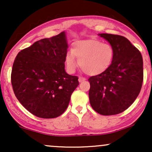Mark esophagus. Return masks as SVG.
<instances>
[{"instance_id": "1", "label": "esophagus", "mask_w": 152, "mask_h": 152, "mask_svg": "<svg viewBox=\"0 0 152 152\" xmlns=\"http://www.w3.org/2000/svg\"><path fill=\"white\" fill-rule=\"evenodd\" d=\"M85 80H86V78H83V77H79V78H78V81H79L80 83H81V82L84 81Z\"/></svg>"}]
</instances>
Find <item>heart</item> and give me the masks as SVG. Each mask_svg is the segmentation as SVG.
Instances as JSON below:
<instances>
[{
	"instance_id": "heart-1",
	"label": "heart",
	"mask_w": 152,
	"mask_h": 152,
	"mask_svg": "<svg viewBox=\"0 0 152 152\" xmlns=\"http://www.w3.org/2000/svg\"><path fill=\"white\" fill-rule=\"evenodd\" d=\"M114 57V48L109 43L87 39L74 43L72 51L66 53L65 63L67 71L72 74L77 67V58L80 67L86 74L96 76L109 69Z\"/></svg>"
}]
</instances>
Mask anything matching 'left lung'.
<instances>
[{
  "instance_id": "1",
  "label": "left lung",
  "mask_w": 152,
  "mask_h": 152,
  "mask_svg": "<svg viewBox=\"0 0 152 152\" xmlns=\"http://www.w3.org/2000/svg\"><path fill=\"white\" fill-rule=\"evenodd\" d=\"M113 46L114 57L108 70L88 78V96L94 111L104 116L123 112L133 104L142 86L144 72L140 51L126 38L99 34Z\"/></svg>"
}]
</instances>
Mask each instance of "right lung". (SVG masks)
I'll return each instance as SVG.
<instances>
[{"instance_id": "right-lung-1", "label": "right lung", "mask_w": 152, "mask_h": 152, "mask_svg": "<svg viewBox=\"0 0 152 152\" xmlns=\"http://www.w3.org/2000/svg\"><path fill=\"white\" fill-rule=\"evenodd\" d=\"M68 43L64 31L43 38L20 50L15 57L11 83L19 102L31 114L56 118L69 106L79 83L65 71Z\"/></svg>"}]
</instances>
